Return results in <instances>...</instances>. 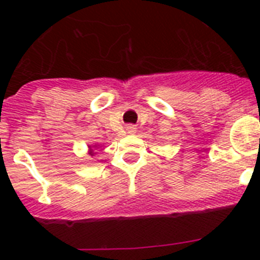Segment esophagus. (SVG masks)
Returning a JSON list of instances; mask_svg holds the SVG:
<instances>
[{
  "label": "esophagus",
  "mask_w": 260,
  "mask_h": 260,
  "mask_svg": "<svg viewBox=\"0 0 260 260\" xmlns=\"http://www.w3.org/2000/svg\"><path fill=\"white\" fill-rule=\"evenodd\" d=\"M135 130H137V128H135L133 125H127V126H126V132H127L128 134H134Z\"/></svg>",
  "instance_id": "34e87169"
}]
</instances>
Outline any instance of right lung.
I'll list each match as a JSON object with an SVG mask.
<instances>
[{
    "label": "right lung",
    "mask_w": 260,
    "mask_h": 260,
    "mask_svg": "<svg viewBox=\"0 0 260 260\" xmlns=\"http://www.w3.org/2000/svg\"><path fill=\"white\" fill-rule=\"evenodd\" d=\"M95 150H98V144H93L92 147L88 146V155H91V156L95 155V153H96Z\"/></svg>",
    "instance_id": "add662e5"
}]
</instances>
